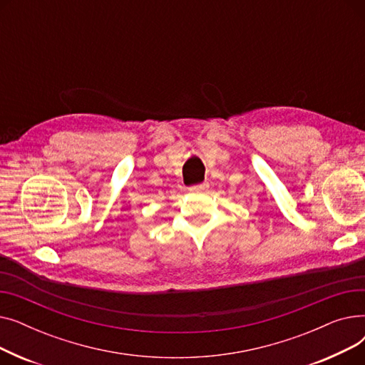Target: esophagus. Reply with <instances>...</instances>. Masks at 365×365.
<instances>
[{
    "label": "esophagus",
    "mask_w": 365,
    "mask_h": 365,
    "mask_svg": "<svg viewBox=\"0 0 365 365\" xmlns=\"http://www.w3.org/2000/svg\"><path fill=\"white\" fill-rule=\"evenodd\" d=\"M207 187H208V183H200V185L190 186L189 190H190V192H194V194H198V192H202V190H205Z\"/></svg>",
    "instance_id": "34e87169"
}]
</instances>
